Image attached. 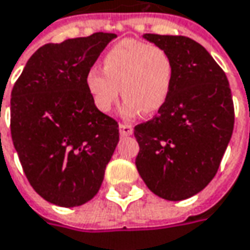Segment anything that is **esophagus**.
I'll list each match as a JSON object with an SVG mask.
<instances>
[{
	"label": "esophagus",
	"mask_w": 250,
	"mask_h": 250,
	"mask_svg": "<svg viewBox=\"0 0 250 250\" xmlns=\"http://www.w3.org/2000/svg\"><path fill=\"white\" fill-rule=\"evenodd\" d=\"M119 130H120V134L125 137V136H131L133 134V127L130 125H119Z\"/></svg>",
	"instance_id": "34e87169"
}]
</instances>
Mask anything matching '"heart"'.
<instances>
[{"label":"heart","instance_id":"b5f03b06","mask_svg":"<svg viewBox=\"0 0 250 250\" xmlns=\"http://www.w3.org/2000/svg\"><path fill=\"white\" fill-rule=\"evenodd\" d=\"M102 62L104 71L92 67L85 77L98 110L109 113L120 98V88L125 98L120 110L125 117L155 113L168 101L173 81V61L168 51L125 39L106 51Z\"/></svg>","mask_w":250,"mask_h":250}]
</instances>
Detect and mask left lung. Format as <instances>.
I'll use <instances>...</instances> for the list:
<instances>
[{"mask_svg":"<svg viewBox=\"0 0 250 250\" xmlns=\"http://www.w3.org/2000/svg\"><path fill=\"white\" fill-rule=\"evenodd\" d=\"M143 38L168 51L173 81L158 116L134 127L137 170L154 194L185 200L220 168L232 136V95L225 72L197 42L152 33Z\"/></svg>","mask_w":250,"mask_h":250,"instance_id":"8db88e82","label":"left lung"}]
</instances>
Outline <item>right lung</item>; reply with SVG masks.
<instances>
[{
	"label": "right lung",
	"mask_w": 250,
	"mask_h": 250,
	"mask_svg": "<svg viewBox=\"0 0 250 250\" xmlns=\"http://www.w3.org/2000/svg\"><path fill=\"white\" fill-rule=\"evenodd\" d=\"M117 38L49 43L27 60L11 93V136L29 183L44 200L77 207L95 197L119 143V125L96 109L85 77Z\"/></svg>",
	"instance_id": "add662e5"
}]
</instances>
